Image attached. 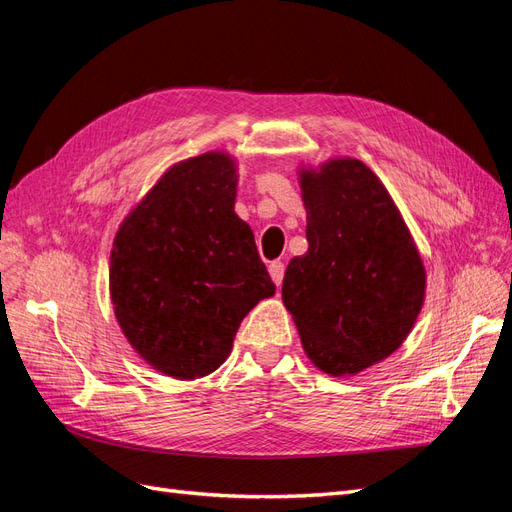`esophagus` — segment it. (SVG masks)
<instances>
[{
	"label": "esophagus",
	"instance_id": "34e87169",
	"mask_svg": "<svg viewBox=\"0 0 512 512\" xmlns=\"http://www.w3.org/2000/svg\"><path fill=\"white\" fill-rule=\"evenodd\" d=\"M269 275L275 286H280L284 280V262L282 260H273L269 265Z\"/></svg>",
	"mask_w": 512,
	"mask_h": 512
}]
</instances>
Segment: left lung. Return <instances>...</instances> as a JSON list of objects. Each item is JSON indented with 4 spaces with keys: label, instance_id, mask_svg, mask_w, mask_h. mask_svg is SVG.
Returning <instances> with one entry per match:
<instances>
[{
    "label": "left lung",
    "instance_id": "8db88e82",
    "mask_svg": "<svg viewBox=\"0 0 512 512\" xmlns=\"http://www.w3.org/2000/svg\"><path fill=\"white\" fill-rule=\"evenodd\" d=\"M299 183L309 247L288 262L282 299L309 361L329 376H354L404 344L425 301V265L391 194L361 160L301 168Z\"/></svg>",
    "mask_w": 512,
    "mask_h": 512
}]
</instances>
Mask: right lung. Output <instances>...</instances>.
<instances>
[{"mask_svg": "<svg viewBox=\"0 0 512 512\" xmlns=\"http://www.w3.org/2000/svg\"><path fill=\"white\" fill-rule=\"evenodd\" d=\"M237 164L209 151L170 166L119 226L111 301L130 346L160 374L203 378L275 284L235 213Z\"/></svg>", "mask_w": 512, "mask_h": 512, "instance_id": "add662e5", "label": "right lung"}]
</instances>
